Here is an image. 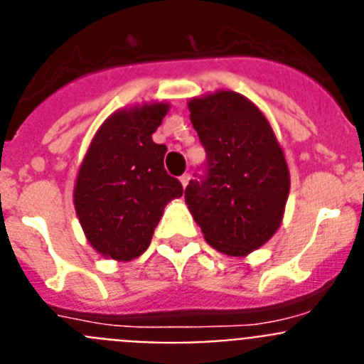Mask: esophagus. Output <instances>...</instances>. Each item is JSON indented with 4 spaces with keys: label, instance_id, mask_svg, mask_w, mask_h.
<instances>
[{
    "label": "esophagus",
    "instance_id": "obj_1",
    "mask_svg": "<svg viewBox=\"0 0 364 364\" xmlns=\"http://www.w3.org/2000/svg\"><path fill=\"white\" fill-rule=\"evenodd\" d=\"M189 180H191V176H189L188 173H184V175L180 176V182H182V186H184V188L189 184Z\"/></svg>",
    "mask_w": 364,
    "mask_h": 364
}]
</instances>
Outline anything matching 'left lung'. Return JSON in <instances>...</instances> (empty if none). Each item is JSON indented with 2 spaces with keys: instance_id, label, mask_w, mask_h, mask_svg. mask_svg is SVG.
<instances>
[{
  "instance_id": "1",
  "label": "left lung",
  "mask_w": 364,
  "mask_h": 364,
  "mask_svg": "<svg viewBox=\"0 0 364 364\" xmlns=\"http://www.w3.org/2000/svg\"><path fill=\"white\" fill-rule=\"evenodd\" d=\"M189 118L205 149L186 204L208 244L242 257L279 230L290 191V173L264 114L247 98L220 91L189 102Z\"/></svg>"
}]
</instances>
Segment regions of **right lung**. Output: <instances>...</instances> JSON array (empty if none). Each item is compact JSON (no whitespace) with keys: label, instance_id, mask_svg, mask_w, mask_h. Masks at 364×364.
Masks as SVG:
<instances>
[{"label":"right lung","instance_id":"1","mask_svg":"<svg viewBox=\"0 0 364 364\" xmlns=\"http://www.w3.org/2000/svg\"><path fill=\"white\" fill-rule=\"evenodd\" d=\"M167 104L118 111L92 138L80 167L74 208L96 252L131 260L149 247L164 208L182 197V184L164 169L167 147L151 134Z\"/></svg>","mask_w":364,"mask_h":364}]
</instances>
